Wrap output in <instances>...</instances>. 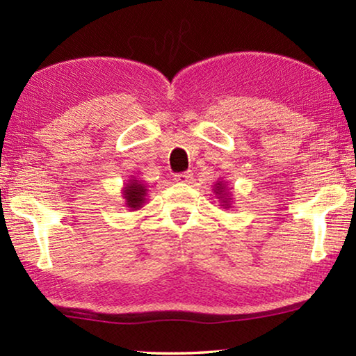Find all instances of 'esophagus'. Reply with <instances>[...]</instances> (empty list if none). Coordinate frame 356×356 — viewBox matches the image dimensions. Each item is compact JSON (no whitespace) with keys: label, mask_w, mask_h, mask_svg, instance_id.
<instances>
[{"label":"esophagus","mask_w":356,"mask_h":356,"mask_svg":"<svg viewBox=\"0 0 356 356\" xmlns=\"http://www.w3.org/2000/svg\"><path fill=\"white\" fill-rule=\"evenodd\" d=\"M191 179H193V174L190 171L179 172V174H176V176H174V180H176V182H179V184H186V182H190Z\"/></svg>","instance_id":"esophagus-1"}]
</instances>
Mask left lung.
Returning <instances> with one entry per match:
<instances>
[{
    "instance_id": "1",
    "label": "left lung",
    "mask_w": 356,
    "mask_h": 356,
    "mask_svg": "<svg viewBox=\"0 0 356 356\" xmlns=\"http://www.w3.org/2000/svg\"><path fill=\"white\" fill-rule=\"evenodd\" d=\"M213 193L216 196H218V200L221 201V206L225 207V209H229L231 207V195H229L227 193V190H226V186H225V184L222 182H216L215 184V188H213Z\"/></svg>"
}]
</instances>
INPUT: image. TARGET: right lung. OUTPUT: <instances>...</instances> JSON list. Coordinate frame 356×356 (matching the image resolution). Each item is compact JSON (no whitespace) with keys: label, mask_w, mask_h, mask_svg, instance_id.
Listing matches in <instances>:
<instances>
[{"label":"right lung","mask_w":356,"mask_h":356,"mask_svg":"<svg viewBox=\"0 0 356 356\" xmlns=\"http://www.w3.org/2000/svg\"><path fill=\"white\" fill-rule=\"evenodd\" d=\"M122 197L125 200V206H127L130 210H138L143 207L144 201H146V195H147V188L144 186L140 180L130 179L129 184H125L124 190H122Z\"/></svg>","instance_id":"right-lung-1"}]
</instances>
